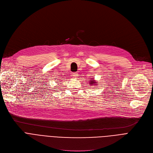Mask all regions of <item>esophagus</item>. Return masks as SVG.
Listing matches in <instances>:
<instances>
[{
  "label": "esophagus",
  "instance_id": "esophagus-1",
  "mask_svg": "<svg viewBox=\"0 0 153 153\" xmlns=\"http://www.w3.org/2000/svg\"><path fill=\"white\" fill-rule=\"evenodd\" d=\"M72 76H73L74 77H78V73H77V72H73L72 74Z\"/></svg>",
  "mask_w": 153,
  "mask_h": 153
}]
</instances>
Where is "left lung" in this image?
Here are the masks:
<instances>
[{
  "label": "left lung",
  "mask_w": 153,
  "mask_h": 153,
  "mask_svg": "<svg viewBox=\"0 0 153 153\" xmlns=\"http://www.w3.org/2000/svg\"><path fill=\"white\" fill-rule=\"evenodd\" d=\"M89 82H90V85H92V86H94V85H95H95H97V81H95L94 79H91V81H89Z\"/></svg>",
  "instance_id": "1"
}]
</instances>
